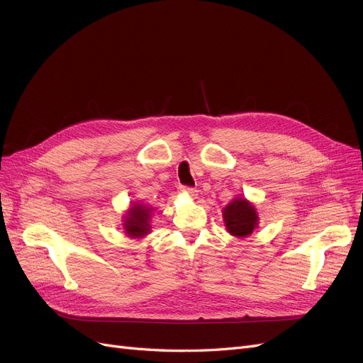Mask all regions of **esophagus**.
<instances>
[{"label": "esophagus", "mask_w": 363, "mask_h": 363, "mask_svg": "<svg viewBox=\"0 0 363 363\" xmlns=\"http://www.w3.org/2000/svg\"><path fill=\"white\" fill-rule=\"evenodd\" d=\"M182 191L186 192L188 195H191V196H195V195H196V189L191 188V186H182Z\"/></svg>", "instance_id": "esophagus-1"}]
</instances>
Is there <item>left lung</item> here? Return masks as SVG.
I'll use <instances>...</instances> for the list:
<instances>
[{
	"label": "left lung",
	"mask_w": 363,
	"mask_h": 363,
	"mask_svg": "<svg viewBox=\"0 0 363 363\" xmlns=\"http://www.w3.org/2000/svg\"><path fill=\"white\" fill-rule=\"evenodd\" d=\"M224 223L230 235L245 238L257 227V213L245 199H236L224 211Z\"/></svg>",
	"instance_id": "1"
}]
</instances>
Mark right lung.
Segmentation results:
<instances>
[{
    "instance_id": "1",
    "label": "right lung",
    "mask_w": 363,
    "mask_h": 363,
    "mask_svg": "<svg viewBox=\"0 0 363 363\" xmlns=\"http://www.w3.org/2000/svg\"><path fill=\"white\" fill-rule=\"evenodd\" d=\"M150 212L151 208L142 204L131 206L124 219V228L128 236L142 238L150 232Z\"/></svg>"
}]
</instances>
